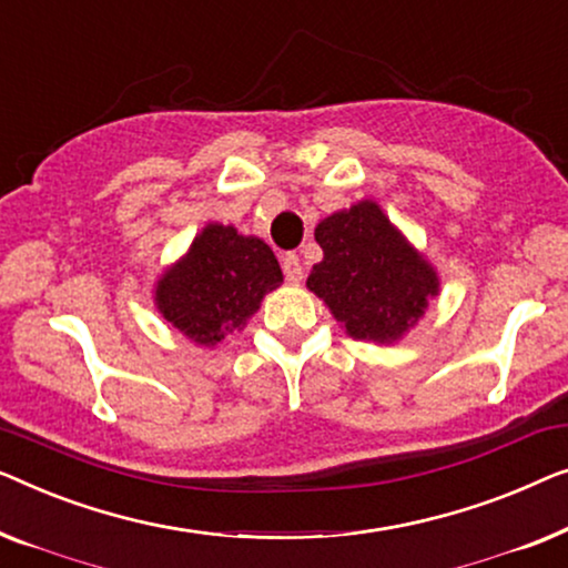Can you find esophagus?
I'll use <instances>...</instances> for the list:
<instances>
[{"label": "esophagus", "instance_id": "obj_1", "mask_svg": "<svg viewBox=\"0 0 568 568\" xmlns=\"http://www.w3.org/2000/svg\"><path fill=\"white\" fill-rule=\"evenodd\" d=\"M283 273L287 277V283H301L303 281V265L298 260V254L287 252L283 257Z\"/></svg>", "mask_w": 568, "mask_h": 568}]
</instances>
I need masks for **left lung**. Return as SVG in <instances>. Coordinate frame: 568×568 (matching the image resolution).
I'll return each mask as SVG.
<instances>
[{"mask_svg": "<svg viewBox=\"0 0 568 568\" xmlns=\"http://www.w3.org/2000/svg\"><path fill=\"white\" fill-rule=\"evenodd\" d=\"M324 260L308 275L314 291L353 339H402L440 293L435 267L406 242L378 203L361 201L316 226Z\"/></svg>", "mask_w": 568, "mask_h": 568, "instance_id": "left-lung-1", "label": "left lung"}]
</instances>
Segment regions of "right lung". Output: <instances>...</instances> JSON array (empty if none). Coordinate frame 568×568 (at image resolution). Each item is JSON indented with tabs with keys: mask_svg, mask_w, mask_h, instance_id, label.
Masks as SVG:
<instances>
[{
	"mask_svg": "<svg viewBox=\"0 0 568 568\" xmlns=\"http://www.w3.org/2000/svg\"><path fill=\"white\" fill-rule=\"evenodd\" d=\"M281 283V265L262 239L207 223L185 257L159 277L154 301L174 329L195 345L215 347L229 332L242 329L265 293Z\"/></svg>",
	"mask_w": 568,
	"mask_h": 568,
	"instance_id": "right-lung-1",
	"label": "right lung"
}]
</instances>
